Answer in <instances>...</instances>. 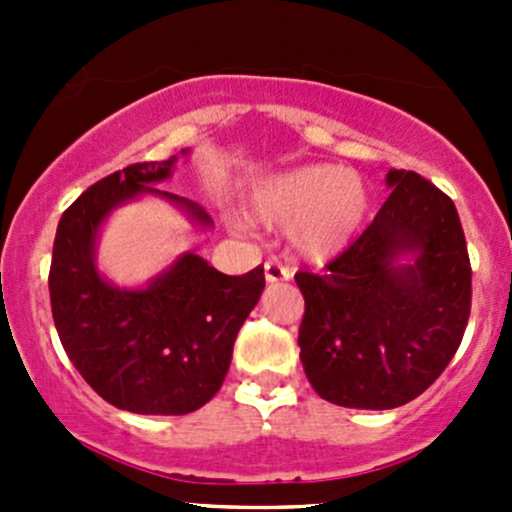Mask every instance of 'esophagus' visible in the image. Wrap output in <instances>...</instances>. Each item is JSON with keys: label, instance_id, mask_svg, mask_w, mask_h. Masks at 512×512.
Listing matches in <instances>:
<instances>
[{"label": "esophagus", "instance_id": "obj_1", "mask_svg": "<svg viewBox=\"0 0 512 512\" xmlns=\"http://www.w3.org/2000/svg\"><path fill=\"white\" fill-rule=\"evenodd\" d=\"M265 280L267 282H285V280H289V270L275 260L265 262Z\"/></svg>", "mask_w": 512, "mask_h": 512}]
</instances>
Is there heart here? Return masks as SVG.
Returning <instances> with one entry per match:
<instances>
[{
  "label": "heart",
  "instance_id": "1",
  "mask_svg": "<svg viewBox=\"0 0 512 512\" xmlns=\"http://www.w3.org/2000/svg\"><path fill=\"white\" fill-rule=\"evenodd\" d=\"M247 215L267 227L285 225L294 257L327 265L359 237L369 215V190L352 170L297 165L257 180L247 195Z\"/></svg>",
  "mask_w": 512,
  "mask_h": 512
}]
</instances>
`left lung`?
Here are the masks:
<instances>
[{"mask_svg":"<svg viewBox=\"0 0 512 512\" xmlns=\"http://www.w3.org/2000/svg\"><path fill=\"white\" fill-rule=\"evenodd\" d=\"M374 223L324 275L297 272L299 359L324 401L384 411L414 401L456 354L471 262L456 205L414 170H389Z\"/></svg>","mask_w":512,"mask_h":512,"instance_id":"1","label":"left lung"}]
</instances>
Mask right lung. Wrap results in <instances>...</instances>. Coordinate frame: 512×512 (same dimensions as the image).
Wrapping results in <instances>:
<instances>
[{
  "label": "right lung",
  "instance_id": "1",
  "mask_svg": "<svg viewBox=\"0 0 512 512\" xmlns=\"http://www.w3.org/2000/svg\"><path fill=\"white\" fill-rule=\"evenodd\" d=\"M175 163L178 156L128 165L91 185L61 215L51 255V314L71 364L101 399L131 414L183 416L208 404L265 289L262 265L230 277L195 252L141 287H118L98 270V235L131 200L156 195L200 230L213 227L198 203L156 188Z\"/></svg>",
  "mask_w": 512,
  "mask_h": 512
}]
</instances>
